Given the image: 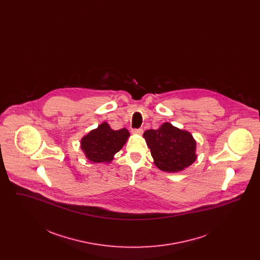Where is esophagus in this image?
Segmentation results:
<instances>
[{
    "label": "esophagus",
    "instance_id": "obj_1",
    "mask_svg": "<svg viewBox=\"0 0 260 260\" xmlns=\"http://www.w3.org/2000/svg\"><path fill=\"white\" fill-rule=\"evenodd\" d=\"M133 134L141 136L143 134V129L142 128H135V129H133Z\"/></svg>",
    "mask_w": 260,
    "mask_h": 260
}]
</instances>
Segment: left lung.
Segmentation results:
<instances>
[{"mask_svg": "<svg viewBox=\"0 0 260 260\" xmlns=\"http://www.w3.org/2000/svg\"><path fill=\"white\" fill-rule=\"evenodd\" d=\"M143 137L155 166L162 172H181L197 159L193 136L170 123H164L158 129L146 131Z\"/></svg>", "mask_w": 260, "mask_h": 260, "instance_id": "8db88e82", "label": "left lung"}]
</instances>
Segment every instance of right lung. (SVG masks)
<instances>
[{
  "instance_id": "right-lung-1",
  "label": "right lung",
  "mask_w": 260,
  "mask_h": 260,
  "mask_svg": "<svg viewBox=\"0 0 260 260\" xmlns=\"http://www.w3.org/2000/svg\"><path fill=\"white\" fill-rule=\"evenodd\" d=\"M129 136L126 128L114 131L106 122L90 131L81 140V149L93 162H110Z\"/></svg>"
}]
</instances>
